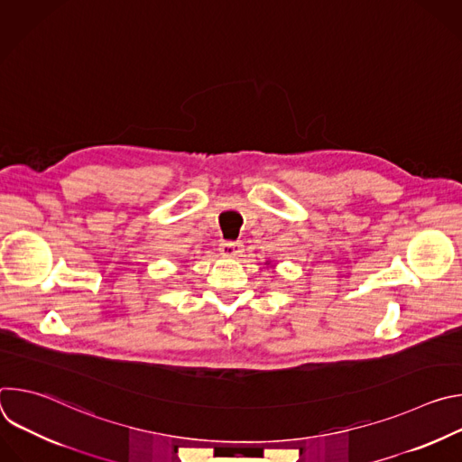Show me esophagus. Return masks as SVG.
Here are the masks:
<instances>
[{
  "instance_id": "1",
  "label": "esophagus",
  "mask_w": 462,
  "mask_h": 462,
  "mask_svg": "<svg viewBox=\"0 0 462 462\" xmlns=\"http://www.w3.org/2000/svg\"><path fill=\"white\" fill-rule=\"evenodd\" d=\"M219 252L223 257H228V259H234V257H239L241 252H243V245L241 243H234V241H223L219 245Z\"/></svg>"
}]
</instances>
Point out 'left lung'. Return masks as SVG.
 <instances>
[{"instance_id":"left-lung-1","label":"left lung","mask_w":462,"mask_h":462,"mask_svg":"<svg viewBox=\"0 0 462 462\" xmlns=\"http://www.w3.org/2000/svg\"><path fill=\"white\" fill-rule=\"evenodd\" d=\"M265 265H269V261H267V263H265Z\"/></svg>"}]
</instances>
